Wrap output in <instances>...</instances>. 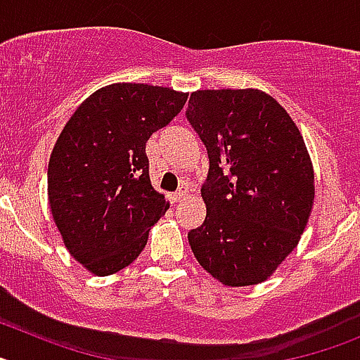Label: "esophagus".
I'll list each match as a JSON object with an SVG mask.
<instances>
[{
	"instance_id": "obj_1",
	"label": "esophagus",
	"mask_w": 360,
	"mask_h": 360,
	"mask_svg": "<svg viewBox=\"0 0 360 360\" xmlns=\"http://www.w3.org/2000/svg\"><path fill=\"white\" fill-rule=\"evenodd\" d=\"M187 196V187H180V189L176 191V193H173V195H169V200L171 203H176V202H182L184 198Z\"/></svg>"
}]
</instances>
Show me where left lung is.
Listing matches in <instances>:
<instances>
[{"label":"left lung","mask_w":360,"mask_h":360,"mask_svg":"<svg viewBox=\"0 0 360 360\" xmlns=\"http://www.w3.org/2000/svg\"><path fill=\"white\" fill-rule=\"evenodd\" d=\"M187 120L207 148V214L191 250L227 287L265 281L295 249L314 205V167L281 104L259 90H198Z\"/></svg>","instance_id":"1"}]
</instances>
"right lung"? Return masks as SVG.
Here are the masks:
<instances>
[{
  "label": "right lung",
  "mask_w": 360,
  "mask_h": 360,
  "mask_svg": "<svg viewBox=\"0 0 360 360\" xmlns=\"http://www.w3.org/2000/svg\"><path fill=\"white\" fill-rule=\"evenodd\" d=\"M187 94L117 82L75 110L49 162V202L66 249L95 276L139 257L169 209L153 189L146 142L182 111Z\"/></svg>",
  "instance_id": "add662e5"
}]
</instances>
